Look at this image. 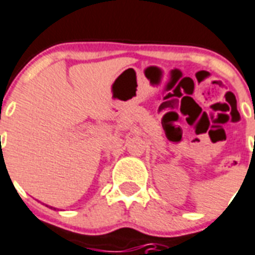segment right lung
Here are the masks:
<instances>
[{
	"label": "right lung",
	"mask_w": 255,
	"mask_h": 255,
	"mask_svg": "<svg viewBox=\"0 0 255 255\" xmlns=\"http://www.w3.org/2000/svg\"><path fill=\"white\" fill-rule=\"evenodd\" d=\"M50 209H53V207H50Z\"/></svg>",
	"instance_id": "obj_1"
}]
</instances>
